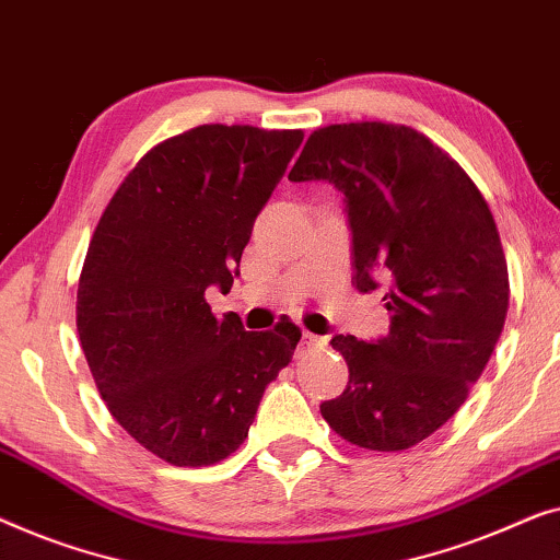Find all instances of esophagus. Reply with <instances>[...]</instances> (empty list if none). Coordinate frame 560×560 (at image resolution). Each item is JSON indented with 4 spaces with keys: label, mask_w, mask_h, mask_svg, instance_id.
<instances>
[{
    "label": "esophagus",
    "mask_w": 560,
    "mask_h": 560,
    "mask_svg": "<svg viewBox=\"0 0 560 560\" xmlns=\"http://www.w3.org/2000/svg\"><path fill=\"white\" fill-rule=\"evenodd\" d=\"M327 345V340L325 337H319V335H312V332H304L302 335V350H322Z\"/></svg>",
    "instance_id": "34e87169"
}]
</instances>
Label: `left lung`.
<instances>
[{"label":"left lung","instance_id":"obj_1","mask_svg":"<svg viewBox=\"0 0 560 560\" xmlns=\"http://www.w3.org/2000/svg\"><path fill=\"white\" fill-rule=\"evenodd\" d=\"M289 179L345 195L352 283L368 294L388 281V335L332 337L350 381L319 411L350 444L411 448L459 411L505 327L508 261L490 205L444 149L400 124L317 129Z\"/></svg>","mask_w":560,"mask_h":560}]
</instances>
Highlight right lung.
<instances>
[{"label": "right lung", "mask_w": 560, "mask_h": 560, "mask_svg": "<svg viewBox=\"0 0 560 560\" xmlns=\"http://www.w3.org/2000/svg\"><path fill=\"white\" fill-rule=\"evenodd\" d=\"M299 129L202 124L141 156L106 205L78 281L75 325L119 427L175 467H208L248 436L302 329L215 317L254 220L302 144Z\"/></svg>", "instance_id": "obj_1"}]
</instances>
